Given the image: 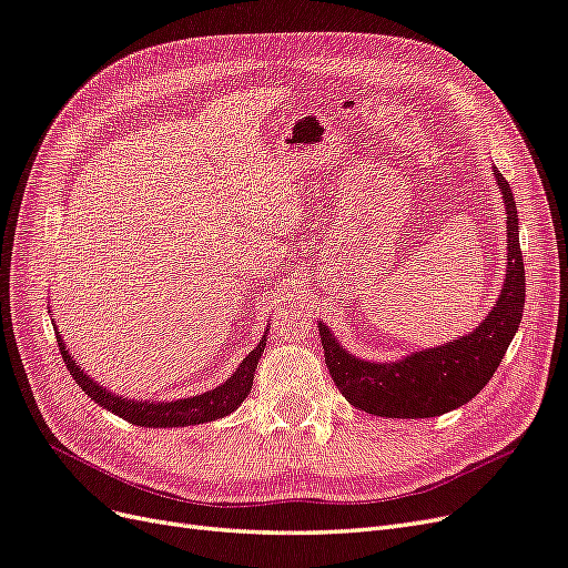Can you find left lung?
Masks as SVG:
<instances>
[{
  "mask_svg": "<svg viewBox=\"0 0 568 568\" xmlns=\"http://www.w3.org/2000/svg\"><path fill=\"white\" fill-rule=\"evenodd\" d=\"M507 211V277L488 317L467 336L412 353L398 363H367L351 355L320 322L324 363L351 405L376 417L426 419L469 403L500 367L519 329L526 277L519 246V215L500 170L493 168Z\"/></svg>",
  "mask_w": 568,
  "mask_h": 568,
  "instance_id": "8db88e82",
  "label": "left lung"
}]
</instances>
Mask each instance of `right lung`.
<instances>
[{
  "instance_id": "add662e5",
  "label": "right lung",
  "mask_w": 568,
  "mask_h": 568,
  "mask_svg": "<svg viewBox=\"0 0 568 568\" xmlns=\"http://www.w3.org/2000/svg\"><path fill=\"white\" fill-rule=\"evenodd\" d=\"M57 341H59V351L68 372L73 374V379L78 386L90 395V398L101 405L104 409L113 412V415L123 417L130 424L136 426H146V428H173V426H194V424H205V422H215L220 417H227L232 412L246 400V395L251 393L253 386V374L257 363H261V355L265 351V336L257 346L242 359V365L236 367V372L230 376L225 384H220L213 390H205L201 395H194V398H182L173 403H159V400H128L123 395H115L106 390L101 384H97L92 376L84 374L80 365L71 357V353L65 351V343L61 338V332L57 329Z\"/></svg>"
}]
</instances>
